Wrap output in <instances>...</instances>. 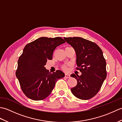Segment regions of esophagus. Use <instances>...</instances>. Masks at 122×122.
<instances>
[{"label":"esophagus","mask_w":122,"mask_h":122,"mask_svg":"<svg viewBox=\"0 0 122 122\" xmlns=\"http://www.w3.org/2000/svg\"><path fill=\"white\" fill-rule=\"evenodd\" d=\"M64 77H66V78H69V77H70V75L69 74H66L65 76H64Z\"/></svg>","instance_id":"obj_1"}]
</instances>
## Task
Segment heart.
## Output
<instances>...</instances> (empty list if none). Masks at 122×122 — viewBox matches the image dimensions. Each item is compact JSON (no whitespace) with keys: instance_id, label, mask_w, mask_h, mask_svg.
I'll use <instances>...</instances> for the list:
<instances>
[{"instance_id":"b5f03b06","label":"heart","mask_w":122,"mask_h":122,"mask_svg":"<svg viewBox=\"0 0 122 122\" xmlns=\"http://www.w3.org/2000/svg\"><path fill=\"white\" fill-rule=\"evenodd\" d=\"M62 68L63 70L64 71H67V70H68V67H67L66 66H63L62 67Z\"/></svg>"}]
</instances>
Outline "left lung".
I'll list each match as a JSON object with an SVG mask.
<instances>
[{
	"instance_id": "1",
	"label": "left lung",
	"mask_w": 122,
	"mask_h": 122,
	"mask_svg": "<svg viewBox=\"0 0 122 122\" xmlns=\"http://www.w3.org/2000/svg\"><path fill=\"white\" fill-rule=\"evenodd\" d=\"M64 39L76 51V69L82 73L80 76L71 75L77 80V85L71 92L80 99H90L99 91L107 77V63L103 52L97 44L84 38L64 37Z\"/></svg>"
}]
</instances>
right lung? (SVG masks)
I'll return each instance as SVG.
<instances>
[{
    "instance_id": "obj_1",
    "label": "right lung",
    "mask_w": 122,
    "mask_h": 122,
    "mask_svg": "<svg viewBox=\"0 0 122 122\" xmlns=\"http://www.w3.org/2000/svg\"><path fill=\"white\" fill-rule=\"evenodd\" d=\"M62 38L41 37L25 46L18 61L15 76L21 90L32 100L45 99L50 94L57 80L65 74L60 70L49 72L45 66L52 59L55 49L65 43Z\"/></svg>"
}]
</instances>
